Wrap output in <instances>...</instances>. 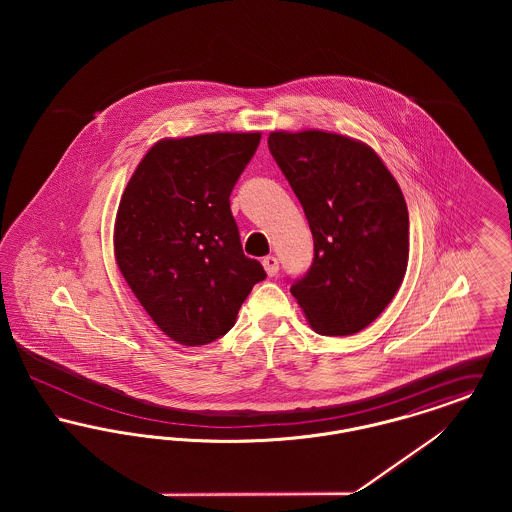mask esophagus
I'll return each mask as SVG.
<instances>
[{
  "label": "esophagus",
  "instance_id": "esophagus-1",
  "mask_svg": "<svg viewBox=\"0 0 512 512\" xmlns=\"http://www.w3.org/2000/svg\"><path fill=\"white\" fill-rule=\"evenodd\" d=\"M263 267L267 270L268 276H276L278 274V259L274 255H268L263 259Z\"/></svg>",
  "mask_w": 512,
  "mask_h": 512
}]
</instances>
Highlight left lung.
<instances>
[{"mask_svg":"<svg viewBox=\"0 0 512 512\" xmlns=\"http://www.w3.org/2000/svg\"><path fill=\"white\" fill-rule=\"evenodd\" d=\"M268 149L303 205L315 257L292 295L322 336L361 332L390 305L409 261V211L374 149L340 134L272 132Z\"/></svg>","mask_w":512,"mask_h":512,"instance_id":"obj_1","label":"left lung"}]
</instances>
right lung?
I'll return each instance as SVG.
<instances>
[{
	"label": "right lung",
	"instance_id": "obj_1",
	"mask_svg": "<svg viewBox=\"0 0 512 512\" xmlns=\"http://www.w3.org/2000/svg\"><path fill=\"white\" fill-rule=\"evenodd\" d=\"M259 142V132L161 140L122 194L117 265L147 315L182 345L219 340L267 278L257 259L245 257L230 211Z\"/></svg>",
	"mask_w": 512,
	"mask_h": 512
}]
</instances>
